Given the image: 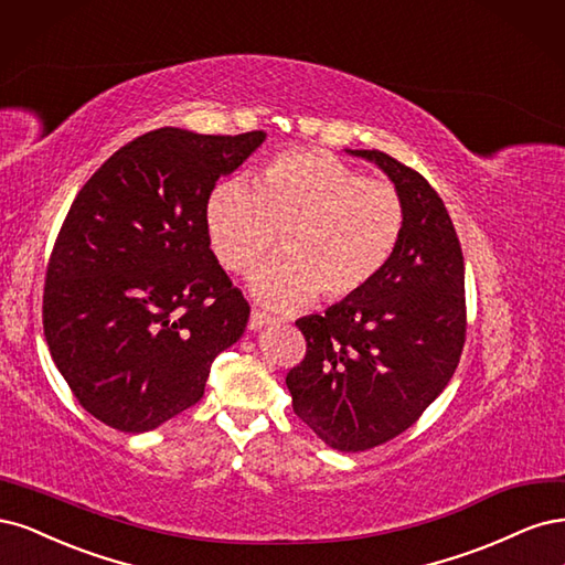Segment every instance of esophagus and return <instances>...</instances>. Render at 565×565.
I'll list each match as a JSON object with an SVG mask.
<instances>
[{
	"label": "esophagus",
	"mask_w": 565,
	"mask_h": 565,
	"mask_svg": "<svg viewBox=\"0 0 565 565\" xmlns=\"http://www.w3.org/2000/svg\"><path fill=\"white\" fill-rule=\"evenodd\" d=\"M267 323H271V317L260 312V309H253L250 321H248V329L250 331H258V329H263V326H267Z\"/></svg>",
	"instance_id": "esophagus-1"
}]
</instances>
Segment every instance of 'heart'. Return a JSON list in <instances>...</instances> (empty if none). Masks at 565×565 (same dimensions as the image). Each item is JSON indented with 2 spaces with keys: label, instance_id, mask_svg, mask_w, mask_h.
<instances>
[{
  "label": "heart",
  "instance_id": "b5f03b06",
  "mask_svg": "<svg viewBox=\"0 0 565 565\" xmlns=\"http://www.w3.org/2000/svg\"><path fill=\"white\" fill-rule=\"evenodd\" d=\"M213 253L230 271H248L277 248L281 258L253 277L271 307L361 296L387 269L404 239L398 190L323 150L271 157L256 183L225 180L204 206Z\"/></svg>",
  "mask_w": 565,
  "mask_h": 565
}]
</instances>
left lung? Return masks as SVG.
Returning <instances> with one entry per match:
<instances>
[{
    "label": "left lung",
    "instance_id": "obj_1",
    "mask_svg": "<svg viewBox=\"0 0 565 565\" xmlns=\"http://www.w3.org/2000/svg\"><path fill=\"white\" fill-rule=\"evenodd\" d=\"M390 175L406 206L392 263L361 296L296 321L305 359L288 371L294 411L342 452L387 444L417 423L460 363L465 258L441 196L380 150H350Z\"/></svg>",
    "mask_w": 565,
    "mask_h": 565
}]
</instances>
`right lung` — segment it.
<instances>
[{"mask_svg":"<svg viewBox=\"0 0 565 565\" xmlns=\"http://www.w3.org/2000/svg\"><path fill=\"white\" fill-rule=\"evenodd\" d=\"M263 131L157 129L126 142L72 202L46 265L49 352L84 411L140 434L204 396L250 307L211 250L206 196Z\"/></svg>","mask_w":565,"mask_h":565,"instance_id":"right-lung-1","label":"right lung"}]
</instances>
